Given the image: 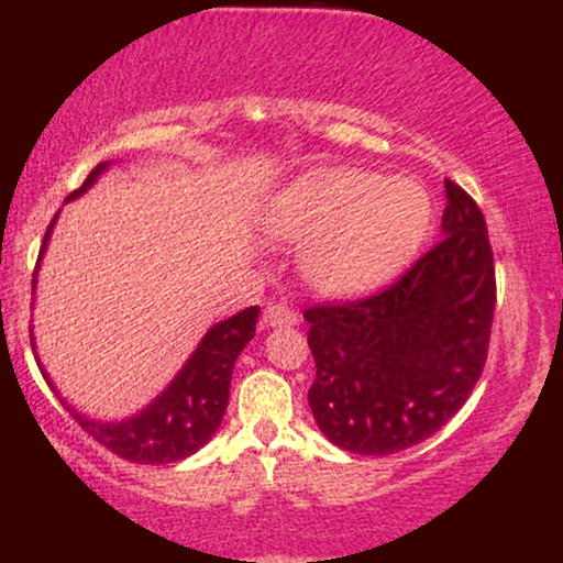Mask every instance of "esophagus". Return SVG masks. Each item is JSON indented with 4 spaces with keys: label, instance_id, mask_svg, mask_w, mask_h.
<instances>
[{
    "label": "esophagus",
    "instance_id": "34e87169",
    "mask_svg": "<svg viewBox=\"0 0 563 563\" xmlns=\"http://www.w3.org/2000/svg\"><path fill=\"white\" fill-rule=\"evenodd\" d=\"M264 322H267L269 328H290L299 322V314H296L288 303H269V307L264 309Z\"/></svg>",
    "mask_w": 563,
    "mask_h": 563
}]
</instances>
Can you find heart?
Returning a JSON list of instances; mask_svg holds the SVG:
<instances>
[{
    "label": "heart",
    "instance_id": "b5f03b06",
    "mask_svg": "<svg viewBox=\"0 0 563 563\" xmlns=\"http://www.w3.org/2000/svg\"><path fill=\"white\" fill-rule=\"evenodd\" d=\"M434 217L426 187L360 169H314L267 209V232L307 245L303 275L335 299L371 294L418 254Z\"/></svg>",
    "mask_w": 563,
    "mask_h": 563
}]
</instances>
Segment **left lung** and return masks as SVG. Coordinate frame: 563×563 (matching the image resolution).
<instances>
[{"instance_id": "1", "label": "left lung", "mask_w": 563, "mask_h": 563, "mask_svg": "<svg viewBox=\"0 0 563 563\" xmlns=\"http://www.w3.org/2000/svg\"><path fill=\"white\" fill-rule=\"evenodd\" d=\"M442 241L391 288L303 312L309 407L335 448L391 455L437 434L482 376L495 264L479 206L444 179Z\"/></svg>"}]
</instances>
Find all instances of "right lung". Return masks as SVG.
I'll return each mask as SVG.
<instances>
[{
	"mask_svg": "<svg viewBox=\"0 0 563 563\" xmlns=\"http://www.w3.org/2000/svg\"><path fill=\"white\" fill-rule=\"evenodd\" d=\"M108 166H111V161L97 164L89 172V177L84 179L79 190L70 192L66 200L84 196ZM55 222L57 214L49 222L47 235H44L36 269L42 264L44 251H47ZM256 318H260V307H249L243 312L211 325L203 339H200L196 352L187 357L183 371L172 378V384L156 399H151V405H145L140 412L124 418V421H97V418L84 416V412H79L74 405H68L60 397V391L55 389V384L49 380L47 371L38 363V357L36 363L63 407H66L70 416L79 421L81 429L92 439H97L102 448L115 452V455L124 457L129 463H145V466L177 463L190 457L192 452H198L217 434L224 410H228L232 367H235V360L243 352V346L254 339ZM31 346H34V339H31Z\"/></svg>",
	"mask_w": 563,
	"mask_h": 563,
	"instance_id": "right-lung-1",
	"label": "right lung"
}]
</instances>
